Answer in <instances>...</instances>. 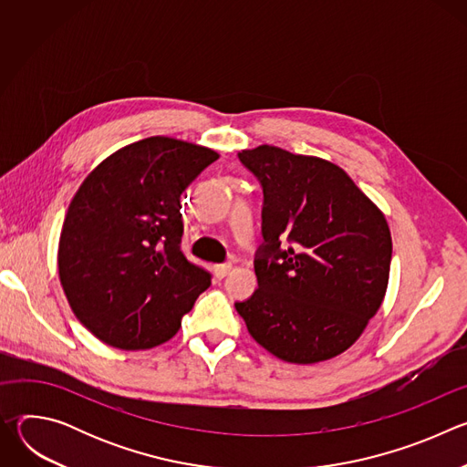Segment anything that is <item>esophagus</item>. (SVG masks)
I'll list each match as a JSON object with an SVG mask.
<instances>
[{"instance_id": "obj_1", "label": "esophagus", "mask_w": 467, "mask_h": 467, "mask_svg": "<svg viewBox=\"0 0 467 467\" xmlns=\"http://www.w3.org/2000/svg\"><path fill=\"white\" fill-rule=\"evenodd\" d=\"M231 268H233V264H231V262L216 264V265H214V275H216L218 279H223V277L231 272Z\"/></svg>"}]
</instances>
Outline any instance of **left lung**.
Listing matches in <instances>:
<instances>
[{"instance_id": "8db88e82", "label": "left lung", "mask_w": 467, "mask_h": 467, "mask_svg": "<svg viewBox=\"0 0 467 467\" xmlns=\"http://www.w3.org/2000/svg\"><path fill=\"white\" fill-rule=\"evenodd\" d=\"M238 159L264 193L258 290L234 303L249 335L296 364L344 353L386 294L391 236L382 213L323 159L275 146Z\"/></svg>"}]
</instances>
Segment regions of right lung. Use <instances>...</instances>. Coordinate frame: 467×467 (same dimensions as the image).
Returning <instances> with one entry per match:
<instances>
[{
  "mask_svg": "<svg viewBox=\"0 0 467 467\" xmlns=\"http://www.w3.org/2000/svg\"><path fill=\"white\" fill-rule=\"evenodd\" d=\"M218 159L151 137L105 159L81 184L58 242V275L79 321L107 346L170 340L211 272L181 251V193Z\"/></svg>",
  "mask_w": 467,
  "mask_h": 467,
  "instance_id": "add662e5",
  "label": "right lung"
}]
</instances>
